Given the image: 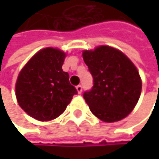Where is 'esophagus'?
Wrapping results in <instances>:
<instances>
[{"mask_svg":"<svg viewBox=\"0 0 159 159\" xmlns=\"http://www.w3.org/2000/svg\"><path fill=\"white\" fill-rule=\"evenodd\" d=\"M76 90H77V93H78V94H81V93H82V85H77V86H76Z\"/></svg>","mask_w":159,"mask_h":159,"instance_id":"34e87169","label":"esophagus"}]
</instances>
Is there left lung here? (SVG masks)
<instances>
[{
    "label": "left lung",
    "instance_id": "left-lung-1",
    "mask_svg": "<svg viewBox=\"0 0 159 159\" xmlns=\"http://www.w3.org/2000/svg\"><path fill=\"white\" fill-rule=\"evenodd\" d=\"M83 59L94 79L93 88L84 93L91 112L105 122L127 117L142 91V79L134 62L120 49L107 45L84 49Z\"/></svg>",
    "mask_w": 159,
    "mask_h": 159
}]
</instances>
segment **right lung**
<instances>
[{
    "instance_id": "add662e5",
    "label": "right lung",
    "mask_w": 159,
    "mask_h": 159,
    "mask_svg": "<svg viewBox=\"0 0 159 159\" xmlns=\"http://www.w3.org/2000/svg\"><path fill=\"white\" fill-rule=\"evenodd\" d=\"M66 53L48 47L39 50L22 68L16 83V96L22 110L39 121L58 118L77 94L62 71Z\"/></svg>"
}]
</instances>
